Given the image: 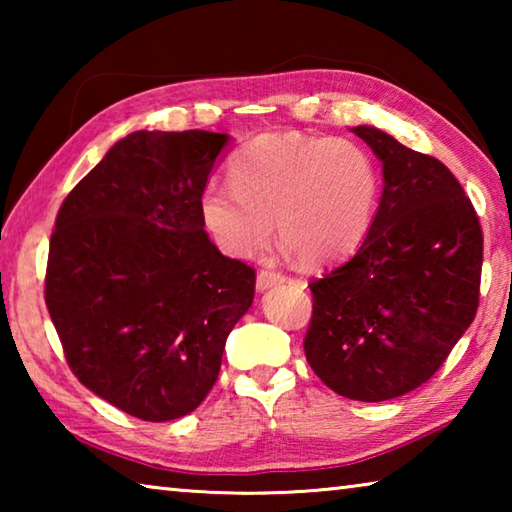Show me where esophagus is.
Here are the masks:
<instances>
[{"label": "esophagus", "instance_id": "34e87169", "mask_svg": "<svg viewBox=\"0 0 512 512\" xmlns=\"http://www.w3.org/2000/svg\"><path fill=\"white\" fill-rule=\"evenodd\" d=\"M284 280H287V277H284L282 273H277V271H259V275H257V291L264 293L268 289L277 287V284H284Z\"/></svg>", "mask_w": 512, "mask_h": 512}]
</instances>
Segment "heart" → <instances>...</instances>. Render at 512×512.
Instances as JSON below:
<instances>
[{"label": "heart", "instance_id": "heart-1", "mask_svg": "<svg viewBox=\"0 0 512 512\" xmlns=\"http://www.w3.org/2000/svg\"><path fill=\"white\" fill-rule=\"evenodd\" d=\"M381 176L361 144L341 137L266 133L230 162V183H207L201 216L223 250L250 257L277 235L302 264L357 250L377 214Z\"/></svg>", "mask_w": 512, "mask_h": 512}]
</instances>
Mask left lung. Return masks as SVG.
Returning a JSON list of instances; mask_svg holds the SVG:
<instances>
[{
	"mask_svg": "<svg viewBox=\"0 0 512 512\" xmlns=\"http://www.w3.org/2000/svg\"><path fill=\"white\" fill-rule=\"evenodd\" d=\"M381 162L384 189L368 237L309 284L311 370L348 400L386 402L436 372L479 307L483 235L443 162L375 126H354Z\"/></svg>",
	"mask_w": 512,
	"mask_h": 512,
	"instance_id": "left-lung-1",
	"label": "left lung"
}]
</instances>
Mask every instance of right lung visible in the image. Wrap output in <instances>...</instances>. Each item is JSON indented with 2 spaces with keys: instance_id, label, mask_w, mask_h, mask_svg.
Masks as SVG:
<instances>
[{
  "instance_id": "obj_1",
  "label": "right lung",
  "mask_w": 512,
  "mask_h": 512,
  "mask_svg": "<svg viewBox=\"0 0 512 512\" xmlns=\"http://www.w3.org/2000/svg\"><path fill=\"white\" fill-rule=\"evenodd\" d=\"M230 135L135 131L56 216L45 300L69 368L146 422L183 418L212 391L255 271L203 230L201 192Z\"/></svg>"
}]
</instances>
